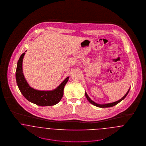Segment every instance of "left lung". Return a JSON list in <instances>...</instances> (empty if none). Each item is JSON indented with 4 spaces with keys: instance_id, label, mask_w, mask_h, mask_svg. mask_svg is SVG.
<instances>
[{
    "instance_id": "obj_1",
    "label": "left lung",
    "mask_w": 146,
    "mask_h": 146,
    "mask_svg": "<svg viewBox=\"0 0 146 146\" xmlns=\"http://www.w3.org/2000/svg\"><path fill=\"white\" fill-rule=\"evenodd\" d=\"M129 91H130V89L128 90V91H127V93H126V94L122 98H121L120 100H117V101H116V102H113V103H107V104H97V103H96V102H94V101H93L92 100H91V98H90L89 97V96L87 95V94L86 92H85V96H86V97L87 98V100H88V102H89L90 103H91L92 104L94 105V106H96V107H113V106H114L115 105H116V104H118L119 102H120L121 100H123V99H125V98L126 97V96L127 95V94H128V93H129Z\"/></svg>"
}]
</instances>
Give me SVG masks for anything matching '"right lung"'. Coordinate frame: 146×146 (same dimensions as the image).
Wrapping results in <instances>:
<instances>
[{
    "instance_id": "1",
    "label": "right lung",
    "mask_w": 146,
    "mask_h": 146,
    "mask_svg": "<svg viewBox=\"0 0 146 146\" xmlns=\"http://www.w3.org/2000/svg\"><path fill=\"white\" fill-rule=\"evenodd\" d=\"M26 52V51H25ZM25 53L20 56L16 70V80L18 87L24 97L39 106H52L58 103L64 94V89L69 80L66 77L57 88L52 91H39L31 87L26 80L23 71V61Z\"/></svg>"
}]
</instances>
